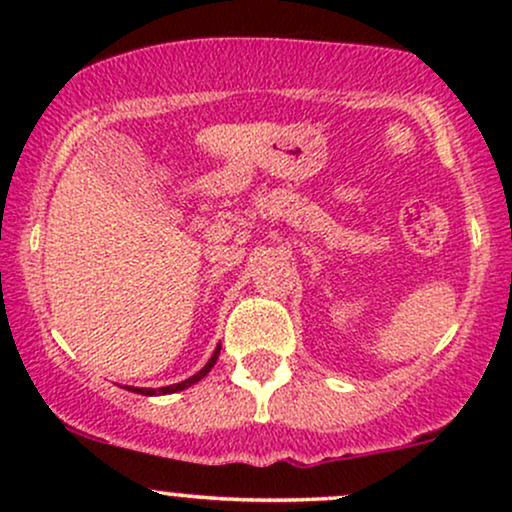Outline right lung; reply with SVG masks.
<instances>
[{
	"instance_id": "add662e5",
	"label": "right lung",
	"mask_w": 512,
	"mask_h": 512,
	"mask_svg": "<svg viewBox=\"0 0 512 512\" xmlns=\"http://www.w3.org/2000/svg\"><path fill=\"white\" fill-rule=\"evenodd\" d=\"M219 354H221V344L214 349V354H211V358L207 361V366L199 370V373L192 375V378L182 380V383H175V385H168V387H158V390H154V387H127V390L137 392V395H146V397H154V395H173V392H180V390H185V387L199 383V380H202L204 375H207L209 370L214 368V363H216V358H219Z\"/></svg>"
}]
</instances>
